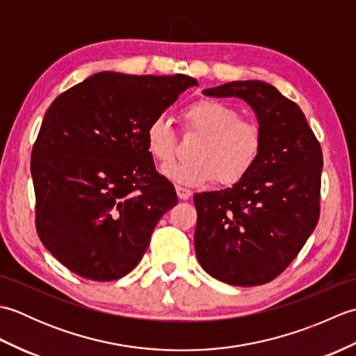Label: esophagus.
<instances>
[{"instance_id": "obj_1", "label": "esophagus", "mask_w": 356, "mask_h": 356, "mask_svg": "<svg viewBox=\"0 0 356 356\" xmlns=\"http://www.w3.org/2000/svg\"><path fill=\"white\" fill-rule=\"evenodd\" d=\"M176 193H177L180 200H188L193 194L190 190H186V188H184V186H176Z\"/></svg>"}]
</instances>
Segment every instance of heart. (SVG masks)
<instances>
[{"label":"heart","instance_id":"b5f03b06","mask_svg":"<svg viewBox=\"0 0 356 356\" xmlns=\"http://www.w3.org/2000/svg\"><path fill=\"white\" fill-rule=\"evenodd\" d=\"M190 130L203 134L195 145V161L174 163L176 131L163 115L149 120L145 142L149 154L161 165L165 177L185 186L208 185L218 179L222 185H234L243 180L260 156L261 133L259 127L241 120L238 111L217 99H200L188 105L184 111Z\"/></svg>","mask_w":356,"mask_h":356}]
</instances>
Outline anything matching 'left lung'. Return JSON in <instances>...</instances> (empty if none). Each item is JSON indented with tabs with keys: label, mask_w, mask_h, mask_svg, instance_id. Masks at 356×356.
Returning a JSON list of instances; mask_svg holds the SVG:
<instances>
[{
	"label": "left lung",
	"mask_w": 356,
	"mask_h": 356,
	"mask_svg": "<svg viewBox=\"0 0 356 356\" xmlns=\"http://www.w3.org/2000/svg\"><path fill=\"white\" fill-rule=\"evenodd\" d=\"M205 96L243 99L261 133L248 176L220 191L194 194L195 255L211 277L257 286L289 266L320 217L323 153L303 111L261 81H232Z\"/></svg>",
	"instance_id": "left-lung-1"
}]
</instances>
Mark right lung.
I'll list each match as a JSON object with an SVG mask.
<instances>
[{
    "instance_id": "1",
    "label": "right lung",
    "mask_w": 356,
    "mask_h": 356,
    "mask_svg": "<svg viewBox=\"0 0 356 356\" xmlns=\"http://www.w3.org/2000/svg\"><path fill=\"white\" fill-rule=\"evenodd\" d=\"M199 86L185 74H92L51 102L32 149L36 229L74 274L111 282L145 254L161 217L177 205L145 142L149 120Z\"/></svg>"
}]
</instances>
